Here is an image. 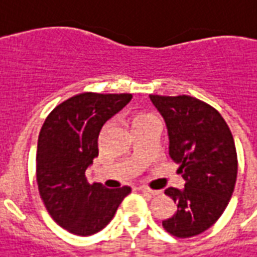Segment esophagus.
I'll return each mask as SVG.
<instances>
[{"label":"esophagus","instance_id":"1","mask_svg":"<svg viewBox=\"0 0 257 257\" xmlns=\"http://www.w3.org/2000/svg\"><path fill=\"white\" fill-rule=\"evenodd\" d=\"M140 190H141L143 193L150 195V197H156V195H158V194H161V191H160V190H152V189H149V187H145V186H141L140 187Z\"/></svg>","mask_w":257,"mask_h":257}]
</instances>
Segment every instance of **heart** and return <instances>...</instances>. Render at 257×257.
Returning a JSON list of instances; mask_svg holds the SVG:
<instances>
[{"label": "heart", "instance_id": "obj_1", "mask_svg": "<svg viewBox=\"0 0 257 257\" xmlns=\"http://www.w3.org/2000/svg\"><path fill=\"white\" fill-rule=\"evenodd\" d=\"M148 117H149V116H137V118L135 120V122L141 121V120H144V118H148Z\"/></svg>", "mask_w": 257, "mask_h": 257}]
</instances>
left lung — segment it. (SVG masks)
Returning <instances> with one entry per match:
<instances>
[{"instance_id": "8db88e82", "label": "left lung", "mask_w": 257, "mask_h": 257, "mask_svg": "<svg viewBox=\"0 0 257 257\" xmlns=\"http://www.w3.org/2000/svg\"><path fill=\"white\" fill-rule=\"evenodd\" d=\"M149 97L164 117L169 156L185 179L183 189L165 190L177 211L162 226L177 237L195 236L220 218L232 197L237 176L232 133L215 108L195 97Z\"/></svg>"}]
</instances>
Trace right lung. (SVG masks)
<instances>
[{
    "instance_id": "obj_1",
    "label": "right lung",
    "mask_w": 257,
    "mask_h": 257,
    "mask_svg": "<svg viewBox=\"0 0 257 257\" xmlns=\"http://www.w3.org/2000/svg\"><path fill=\"white\" fill-rule=\"evenodd\" d=\"M132 100L131 93L76 95L45 120L37 147V182L51 218L68 232L88 236L107 226L131 187L89 185L85 170L99 156L104 124Z\"/></svg>"
}]
</instances>
